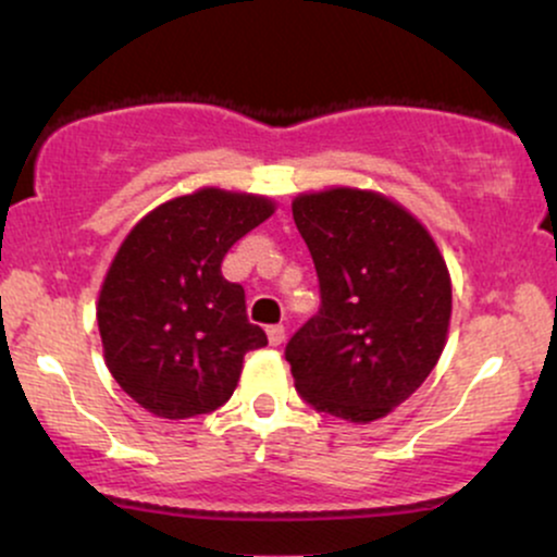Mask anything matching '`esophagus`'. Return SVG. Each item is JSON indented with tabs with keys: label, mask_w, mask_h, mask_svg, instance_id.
<instances>
[{
	"label": "esophagus",
	"mask_w": 557,
	"mask_h": 557,
	"mask_svg": "<svg viewBox=\"0 0 557 557\" xmlns=\"http://www.w3.org/2000/svg\"><path fill=\"white\" fill-rule=\"evenodd\" d=\"M267 337H270L272 345H283L285 327H283V324H272V327H267Z\"/></svg>",
	"instance_id": "1"
}]
</instances>
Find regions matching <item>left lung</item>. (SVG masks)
Masks as SVG:
<instances>
[{
    "mask_svg": "<svg viewBox=\"0 0 557 557\" xmlns=\"http://www.w3.org/2000/svg\"><path fill=\"white\" fill-rule=\"evenodd\" d=\"M322 306L285 345L298 395L317 411L382 419L443 354L453 293L432 235L400 203L359 188L293 201Z\"/></svg>",
    "mask_w": 557,
    "mask_h": 557,
    "instance_id": "8db88e82",
    "label": "left lung"
}]
</instances>
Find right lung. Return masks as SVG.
I'll use <instances>...</instances> for the list:
<instances>
[{"label":"right lung","mask_w":557,"mask_h":557,"mask_svg":"<svg viewBox=\"0 0 557 557\" xmlns=\"http://www.w3.org/2000/svg\"><path fill=\"white\" fill-rule=\"evenodd\" d=\"M264 196L201 188L149 212L120 246L96 306L104 361L138 406L190 419L230 400L267 335L222 277L235 240L272 216Z\"/></svg>","instance_id":"1"}]
</instances>
